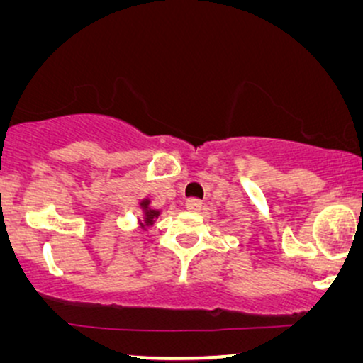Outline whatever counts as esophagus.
I'll list each match as a JSON object with an SVG mask.
<instances>
[{"label":"esophagus","instance_id":"1","mask_svg":"<svg viewBox=\"0 0 363 363\" xmlns=\"http://www.w3.org/2000/svg\"><path fill=\"white\" fill-rule=\"evenodd\" d=\"M185 208L190 210V212H199V210L202 208V202L196 199H190L185 202Z\"/></svg>","mask_w":363,"mask_h":363}]
</instances>
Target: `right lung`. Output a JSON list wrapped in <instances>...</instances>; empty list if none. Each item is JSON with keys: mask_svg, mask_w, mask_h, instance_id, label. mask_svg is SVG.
Wrapping results in <instances>:
<instances>
[{"mask_svg": "<svg viewBox=\"0 0 363 363\" xmlns=\"http://www.w3.org/2000/svg\"><path fill=\"white\" fill-rule=\"evenodd\" d=\"M140 208L143 212L141 217H138V223H140L141 229H150L151 225L156 222V218L160 217V210H155L150 207V199H143L140 202Z\"/></svg>", "mask_w": 363, "mask_h": 363, "instance_id": "add662e5", "label": "right lung"}]
</instances>
